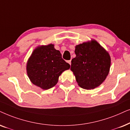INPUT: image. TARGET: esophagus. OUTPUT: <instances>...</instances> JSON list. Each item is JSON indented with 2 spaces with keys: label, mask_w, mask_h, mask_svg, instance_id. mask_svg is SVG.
<instances>
[{
  "label": "esophagus",
  "mask_w": 130,
  "mask_h": 130,
  "mask_svg": "<svg viewBox=\"0 0 130 130\" xmlns=\"http://www.w3.org/2000/svg\"><path fill=\"white\" fill-rule=\"evenodd\" d=\"M67 62H68V63L70 64V65H71V60H67Z\"/></svg>",
  "instance_id": "1"
}]
</instances>
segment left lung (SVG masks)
I'll return each instance as SVG.
<instances>
[{
	"instance_id": "left-lung-1",
	"label": "left lung",
	"mask_w": 130,
	"mask_h": 130,
	"mask_svg": "<svg viewBox=\"0 0 130 130\" xmlns=\"http://www.w3.org/2000/svg\"><path fill=\"white\" fill-rule=\"evenodd\" d=\"M75 58L71 60L73 72L79 87L93 89L105 80L110 67L108 52L94 40L75 46Z\"/></svg>"
}]
</instances>
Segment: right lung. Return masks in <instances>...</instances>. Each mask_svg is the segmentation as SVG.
<instances>
[{
	"instance_id": "obj_1",
	"label": "right lung",
	"mask_w": 130,
	"mask_h": 130,
	"mask_svg": "<svg viewBox=\"0 0 130 130\" xmlns=\"http://www.w3.org/2000/svg\"><path fill=\"white\" fill-rule=\"evenodd\" d=\"M70 65L62 58L52 44L39 46L34 49L27 63V72L34 85L47 90L57 84L59 77Z\"/></svg>"
}]
</instances>
